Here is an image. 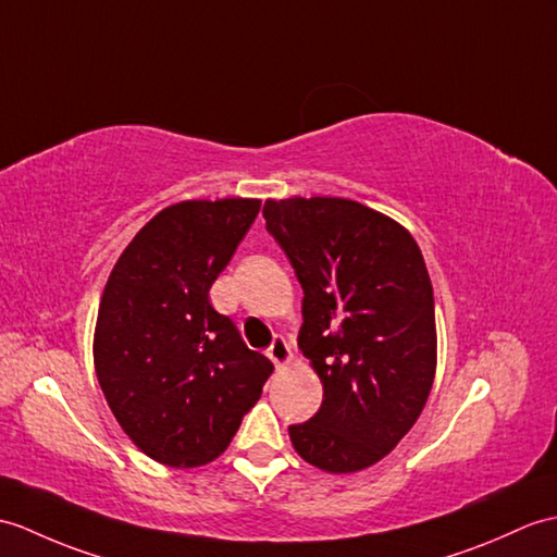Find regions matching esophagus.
Returning <instances> with one entry per match:
<instances>
[{
	"instance_id": "1",
	"label": "esophagus",
	"mask_w": 557,
	"mask_h": 557,
	"mask_svg": "<svg viewBox=\"0 0 557 557\" xmlns=\"http://www.w3.org/2000/svg\"><path fill=\"white\" fill-rule=\"evenodd\" d=\"M268 356H270V360H273L277 370L287 368L292 363V346L284 337H275L273 344H270V348H268Z\"/></svg>"
}]
</instances>
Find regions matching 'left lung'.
Instances as JSON below:
<instances>
[{
    "mask_svg": "<svg viewBox=\"0 0 557 557\" xmlns=\"http://www.w3.org/2000/svg\"><path fill=\"white\" fill-rule=\"evenodd\" d=\"M265 227L304 287L299 348L322 406L289 438L332 474L392 454L432 392L434 292L418 242L368 206L339 197L268 199Z\"/></svg>",
    "mask_w": 557,
    "mask_h": 557,
    "instance_id": "1",
    "label": "left lung"
}]
</instances>
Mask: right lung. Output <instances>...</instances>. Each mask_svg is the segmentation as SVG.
<instances>
[{"instance_id": "add662e5", "label": "right lung", "mask_w": 557, "mask_h": 557, "mask_svg": "<svg viewBox=\"0 0 557 557\" xmlns=\"http://www.w3.org/2000/svg\"><path fill=\"white\" fill-rule=\"evenodd\" d=\"M261 199L168 206L115 261L95 327V370L131 442L168 468L215 460L273 363L209 301Z\"/></svg>"}]
</instances>
